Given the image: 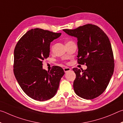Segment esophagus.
<instances>
[{
	"label": "esophagus",
	"mask_w": 123,
	"mask_h": 123,
	"mask_svg": "<svg viewBox=\"0 0 123 123\" xmlns=\"http://www.w3.org/2000/svg\"><path fill=\"white\" fill-rule=\"evenodd\" d=\"M70 70H71V68H69L65 67V68H64V72H65V73L68 72V71H70Z\"/></svg>",
	"instance_id": "1"
}]
</instances>
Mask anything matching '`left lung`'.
Masks as SVG:
<instances>
[{
    "mask_svg": "<svg viewBox=\"0 0 123 123\" xmlns=\"http://www.w3.org/2000/svg\"><path fill=\"white\" fill-rule=\"evenodd\" d=\"M63 31L77 38L78 62L85 70L73 68L76 75L74 89L77 95L92 99L103 93L113 74L114 58L108 37L97 26L86 24Z\"/></svg>",
    "mask_w": 123,
    "mask_h": 123,
    "instance_id": "8db88e82",
    "label": "left lung"
}]
</instances>
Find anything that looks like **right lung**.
<instances>
[{"label":"right lung","instance_id":"obj_1","mask_svg":"<svg viewBox=\"0 0 123 123\" xmlns=\"http://www.w3.org/2000/svg\"><path fill=\"white\" fill-rule=\"evenodd\" d=\"M61 34L38 28L31 29L15 47V77L23 91L34 100L42 102L53 97L65 74L60 66H53L48 72L43 68V60L49 57L50 43Z\"/></svg>","mask_w":123,"mask_h":123}]
</instances>
